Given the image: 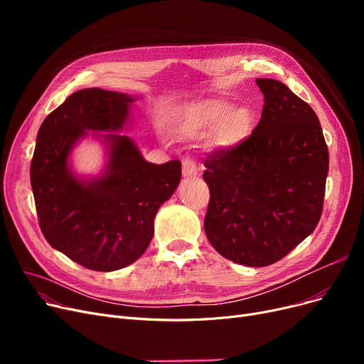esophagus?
<instances>
[{"instance_id":"1","label":"esophagus","mask_w":364,"mask_h":364,"mask_svg":"<svg viewBox=\"0 0 364 364\" xmlns=\"http://www.w3.org/2000/svg\"><path fill=\"white\" fill-rule=\"evenodd\" d=\"M183 176L186 178L198 176V168H196V164H195L193 159L187 158V159L183 161Z\"/></svg>"}]
</instances>
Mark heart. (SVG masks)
I'll return each instance as SVG.
<instances>
[{
	"label": "heart",
	"mask_w": 364,
	"mask_h": 364,
	"mask_svg": "<svg viewBox=\"0 0 364 364\" xmlns=\"http://www.w3.org/2000/svg\"><path fill=\"white\" fill-rule=\"evenodd\" d=\"M186 117L195 127L215 128L221 124L218 139L225 147H235L242 143L250 136L254 125V114L250 109L245 106L235 107L232 102L221 99L199 102L186 110Z\"/></svg>",
	"instance_id": "1"
}]
</instances>
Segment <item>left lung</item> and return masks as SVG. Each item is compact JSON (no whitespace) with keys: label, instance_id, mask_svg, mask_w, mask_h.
<instances>
[{"label":"left lung","instance_id":"left-lung-1","mask_svg":"<svg viewBox=\"0 0 364 364\" xmlns=\"http://www.w3.org/2000/svg\"><path fill=\"white\" fill-rule=\"evenodd\" d=\"M261 121L251 137L205 161V233L224 258L270 265L309 237L323 211L329 151L314 110L283 82L258 78Z\"/></svg>","mask_w":364,"mask_h":364}]
</instances>
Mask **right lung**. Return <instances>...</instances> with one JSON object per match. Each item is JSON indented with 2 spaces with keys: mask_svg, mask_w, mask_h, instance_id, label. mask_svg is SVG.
Returning <instances> with one entry per match:
<instances>
[{
  "mask_svg": "<svg viewBox=\"0 0 364 364\" xmlns=\"http://www.w3.org/2000/svg\"><path fill=\"white\" fill-rule=\"evenodd\" d=\"M137 95L102 88L73 92L44 119L31 162L41 232L55 251L90 270L137 261L155 233L156 213L181 180V162H147L129 129ZM92 138L105 149L99 175H78L71 153Z\"/></svg>",
  "mask_w": 364,
  "mask_h": 364,
  "instance_id": "obj_1",
  "label": "right lung"
}]
</instances>
